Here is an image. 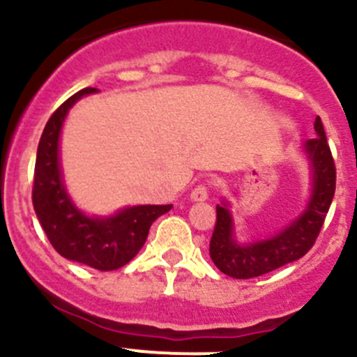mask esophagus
Segmentation results:
<instances>
[{"mask_svg":"<svg viewBox=\"0 0 357 357\" xmlns=\"http://www.w3.org/2000/svg\"><path fill=\"white\" fill-rule=\"evenodd\" d=\"M208 197V188L205 185H199L197 188H193V192L190 193V199L193 202H204Z\"/></svg>","mask_w":357,"mask_h":357,"instance_id":"esophagus-1","label":"esophagus"}]
</instances>
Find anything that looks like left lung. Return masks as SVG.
<instances>
[{"instance_id": "obj_1", "label": "left lung", "mask_w": 357, "mask_h": 357, "mask_svg": "<svg viewBox=\"0 0 357 357\" xmlns=\"http://www.w3.org/2000/svg\"><path fill=\"white\" fill-rule=\"evenodd\" d=\"M314 131L318 136L302 145L311 171V199L304 212L285 229L271 238L238 243L233 229L231 212L228 208L229 204L222 200L221 205L215 207L218 218L208 252L219 271L236 280L255 278L297 261L314 245L332 205L337 178L332 152L319 117L314 121Z\"/></svg>"}]
</instances>
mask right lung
<instances>
[{
    "label": "right lung",
    "mask_w": 357,
    "mask_h": 357,
    "mask_svg": "<svg viewBox=\"0 0 357 357\" xmlns=\"http://www.w3.org/2000/svg\"><path fill=\"white\" fill-rule=\"evenodd\" d=\"M96 91V88L77 91L46 122L36 155L32 205L50 243L62 257L100 271H114L138 254L152 222L172 205H135L109 218H98L86 215L70 200L60 165V132L72 105Z\"/></svg>",
    "instance_id": "obj_1"
}]
</instances>
